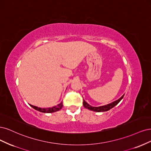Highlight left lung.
Returning a JSON list of instances; mask_svg holds the SVG:
<instances>
[{
  "mask_svg": "<svg viewBox=\"0 0 151 151\" xmlns=\"http://www.w3.org/2000/svg\"><path fill=\"white\" fill-rule=\"evenodd\" d=\"M124 96V95L122 96L118 100L111 102V103H110V104H109L105 105H103V106H91L88 103H86V102L83 100V106L85 108L88 109V110H90L91 111H96V112H103V111H106L110 110L111 109H112L113 107H114V106L117 105L120 101V100L123 99Z\"/></svg>",
  "mask_w": 151,
  "mask_h": 151,
  "instance_id": "left-lung-1",
  "label": "left lung"
}]
</instances>
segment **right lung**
Listing matches in <instances>:
<instances>
[{
  "label": "right lung",
  "instance_id": "add662e5",
  "mask_svg": "<svg viewBox=\"0 0 151 151\" xmlns=\"http://www.w3.org/2000/svg\"><path fill=\"white\" fill-rule=\"evenodd\" d=\"M29 105L32 107L34 109H35L40 112L42 113H52V112H55V111H57L58 110H60V109H62L63 107V101H61L60 104L57 105L56 106H54L52 107H49V108H46V109H42L40 107H38V106H34L32 105Z\"/></svg>",
  "mask_w": 151,
  "mask_h": 151
}]
</instances>
